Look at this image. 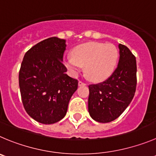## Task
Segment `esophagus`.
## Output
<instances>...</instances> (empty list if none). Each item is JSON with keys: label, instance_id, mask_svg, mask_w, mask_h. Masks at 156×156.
<instances>
[{"label": "esophagus", "instance_id": "esophagus-1", "mask_svg": "<svg viewBox=\"0 0 156 156\" xmlns=\"http://www.w3.org/2000/svg\"><path fill=\"white\" fill-rule=\"evenodd\" d=\"M78 85H79L80 87H81V86H85L86 83H83L82 81H79V83H78Z\"/></svg>", "mask_w": 156, "mask_h": 156}]
</instances>
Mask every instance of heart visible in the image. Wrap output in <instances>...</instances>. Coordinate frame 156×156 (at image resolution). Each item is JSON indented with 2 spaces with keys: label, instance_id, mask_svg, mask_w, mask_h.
<instances>
[{
  "label": "heart",
  "instance_id": "obj_1",
  "mask_svg": "<svg viewBox=\"0 0 156 156\" xmlns=\"http://www.w3.org/2000/svg\"><path fill=\"white\" fill-rule=\"evenodd\" d=\"M118 59L119 51L112 44L90 42L76 46L64 63L72 75H76L85 66L89 80L102 82L113 73Z\"/></svg>",
  "mask_w": 156,
  "mask_h": 156
}]
</instances>
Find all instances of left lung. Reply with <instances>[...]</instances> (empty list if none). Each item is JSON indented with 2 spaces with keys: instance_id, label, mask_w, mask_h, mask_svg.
Masks as SVG:
<instances>
[{
  "instance_id": "obj_1",
  "label": "left lung",
  "mask_w": 156,
  "mask_h": 156,
  "mask_svg": "<svg viewBox=\"0 0 156 156\" xmlns=\"http://www.w3.org/2000/svg\"><path fill=\"white\" fill-rule=\"evenodd\" d=\"M119 60L109 79L89 86L88 110L95 121L106 123L118 118L134 97L136 87V60L125 45L119 44Z\"/></svg>"
}]
</instances>
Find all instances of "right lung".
I'll list each match as a JSON object with an SVG mask.
<instances>
[{"label":"right lung","instance_id":"add662e5","mask_svg":"<svg viewBox=\"0 0 156 156\" xmlns=\"http://www.w3.org/2000/svg\"><path fill=\"white\" fill-rule=\"evenodd\" d=\"M66 41L50 37L31 47L24 55L19 72L23 107L43 124H53L66 115L78 81L66 73L63 64Z\"/></svg>","mask_w":156,"mask_h":156}]
</instances>
